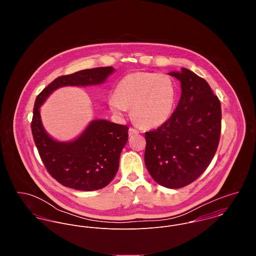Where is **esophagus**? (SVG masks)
Listing matches in <instances>:
<instances>
[{
  "mask_svg": "<svg viewBox=\"0 0 256 256\" xmlns=\"http://www.w3.org/2000/svg\"><path fill=\"white\" fill-rule=\"evenodd\" d=\"M128 133H129V136H133V135H137V134L139 133V131H138V130H136L135 128H130Z\"/></svg>",
  "mask_w": 256,
  "mask_h": 256,
  "instance_id": "esophagus-1",
  "label": "esophagus"
}]
</instances>
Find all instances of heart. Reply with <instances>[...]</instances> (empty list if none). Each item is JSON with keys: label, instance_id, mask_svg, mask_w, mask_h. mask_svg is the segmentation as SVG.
Returning <instances> with one entry per match:
<instances>
[{"label": "heart", "instance_id": "obj_1", "mask_svg": "<svg viewBox=\"0 0 256 256\" xmlns=\"http://www.w3.org/2000/svg\"><path fill=\"white\" fill-rule=\"evenodd\" d=\"M176 100V86L170 76L135 72L124 76L117 82L108 106L119 115L131 108L132 118L139 126L156 128L170 119Z\"/></svg>", "mask_w": 256, "mask_h": 256}]
</instances>
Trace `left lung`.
Instances as JSON below:
<instances>
[{"instance_id": "left-lung-1", "label": "left lung", "mask_w": 256, "mask_h": 256, "mask_svg": "<svg viewBox=\"0 0 256 256\" xmlns=\"http://www.w3.org/2000/svg\"><path fill=\"white\" fill-rule=\"evenodd\" d=\"M168 74L182 82V96L170 119L145 133L146 170L156 182L182 188L209 166L219 146L222 110L209 84L192 71Z\"/></svg>"}]
</instances>
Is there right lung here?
Wrapping results in <instances>:
<instances>
[{
    "mask_svg": "<svg viewBox=\"0 0 256 256\" xmlns=\"http://www.w3.org/2000/svg\"><path fill=\"white\" fill-rule=\"evenodd\" d=\"M113 71L112 67H100L61 76L37 96L32 121L34 140L49 174L66 187L94 191L108 185L118 170L120 154L127 143L129 127L108 120H94L74 141L58 142L45 132L39 108L56 88L100 84Z\"/></svg>",
    "mask_w": 256,
    "mask_h": 256,
    "instance_id": "add662e5",
    "label": "right lung"
}]
</instances>
